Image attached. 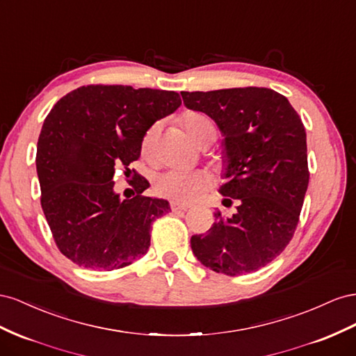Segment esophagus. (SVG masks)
I'll return each instance as SVG.
<instances>
[{
	"instance_id": "34e87169",
	"label": "esophagus",
	"mask_w": 356,
	"mask_h": 356,
	"mask_svg": "<svg viewBox=\"0 0 356 356\" xmlns=\"http://www.w3.org/2000/svg\"><path fill=\"white\" fill-rule=\"evenodd\" d=\"M170 207H171V211H186V210L189 209L188 206H185V204H180V202H175V201L171 202Z\"/></svg>"
}]
</instances>
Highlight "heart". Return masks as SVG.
I'll return each instance as SVG.
<instances>
[{"label":"heart","instance_id":"b5f03b06","mask_svg":"<svg viewBox=\"0 0 356 356\" xmlns=\"http://www.w3.org/2000/svg\"><path fill=\"white\" fill-rule=\"evenodd\" d=\"M185 129L200 146H209L216 138V129L211 122L200 113H186L181 119ZM158 138V127L152 125L141 140V154L147 159H154ZM210 186V177L206 171L170 170L161 172L154 181L156 195L175 202H192L201 197Z\"/></svg>","mask_w":356,"mask_h":356}]
</instances>
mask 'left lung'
Masks as SVG:
<instances>
[{
    "instance_id": "1",
    "label": "left lung",
    "mask_w": 356,
    "mask_h": 356,
    "mask_svg": "<svg viewBox=\"0 0 356 356\" xmlns=\"http://www.w3.org/2000/svg\"><path fill=\"white\" fill-rule=\"evenodd\" d=\"M181 98L215 120L225 137L228 181L220 194L227 207L237 204L232 216L216 211L207 234L191 237L192 252L227 276L266 267L292 240L309 186L301 118L286 97L268 88L181 92Z\"/></svg>"
}]
</instances>
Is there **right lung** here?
<instances>
[{
	"label": "right lung",
	"mask_w": 356,
	"mask_h": 356,
	"mask_svg": "<svg viewBox=\"0 0 356 356\" xmlns=\"http://www.w3.org/2000/svg\"><path fill=\"white\" fill-rule=\"evenodd\" d=\"M180 104L175 90L88 85L49 111L35 156L40 201L70 261L111 271L147 252L152 222L168 213V201L141 195L149 181L134 170V198L120 201L113 177L119 168L129 176L146 131Z\"/></svg>",
	"instance_id": "right-lung-1"
}]
</instances>
